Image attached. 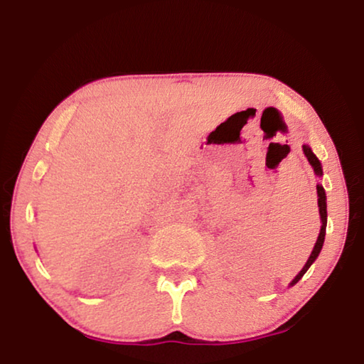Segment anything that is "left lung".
Returning a JSON list of instances; mask_svg holds the SVG:
<instances>
[{
    "label": "left lung",
    "instance_id": "left-lung-1",
    "mask_svg": "<svg viewBox=\"0 0 364 364\" xmlns=\"http://www.w3.org/2000/svg\"><path fill=\"white\" fill-rule=\"evenodd\" d=\"M303 152H305V156H306V159H308V162L311 164L313 171H315L316 176H318V177H321V176H323V168H321V164H320V161H318V157L315 156V154H313V151H311V149L308 147V146H303ZM316 192H318V207H320L321 230H320V235H318V240H316V243H315V247H313V252H311L310 258H308V260H306L305 267L301 268V272L298 273V275H296L295 278H293L291 283H290V287H293V285H295V283H298V282L301 280V277L305 275L308 268L311 267V263L316 260L318 255H320V252H321V248H323V242H325V233H326V217H328V213H326V193H325V188H323V187L320 186V183H318V186H316Z\"/></svg>",
    "mask_w": 364,
    "mask_h": 364
}]
</instances>
